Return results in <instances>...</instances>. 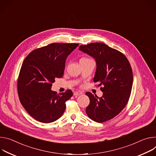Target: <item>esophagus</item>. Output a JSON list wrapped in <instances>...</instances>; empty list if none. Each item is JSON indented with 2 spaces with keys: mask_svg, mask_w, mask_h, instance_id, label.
<instances>
[{
  "mask_svg": "<svg viewBox=\"0 0 156 156\" xmlns=\"http://www.w3.org/2000/svg\"><path fill=\"white\" fill-rule=\"evenodd\" d=\"M83 92H80V91H75L74 92V96H78V95H80V94H82Z\"/></svg>",
  "mask_w": 156,
  "mask_h": 156,
  "instance_id": "obj_1",
  "label": "esophagus"
}]
</instances>
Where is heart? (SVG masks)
<instances>
[{
  "label": "heart",
  "mask_w": 156,
  "mask_h": 156,
  "mask_svg": "<svg viewBox=\"0 0 156 156\" xmlns=\"http://www.w3.org/2000/svg\"><path fill=\"white\" fill-rule=\"evenodd\" d=\"M90 60H92V59H90V58H88L83 57V58H82L80 59V62H83V61H90Z\"/></svg>",
  "instance_id": "b5f03b06"
}]
</instances>
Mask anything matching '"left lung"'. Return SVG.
<instances>
[{"label": "left lung", "mask_w": 156, "mask_h": 156, "mask_svg": "<svg viewBox=\"0 0 156 156\" xmlns=\"http://www.w3.org/2000/svg\"><path fill=\"white\" fill-rule=\"evenodd\" d=\"M79 49L95 58L97 69L94 82L103 86L101 97L85 93L90 99L86 113L96 122H105L118 115L128 102L133 81L130 63L122 53L104 43L80 45Z\"/></svg>", "instance_id": "obj_1"}]
</instances>
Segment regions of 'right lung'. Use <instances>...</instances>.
<instances>
[{
	"instance_id": "1",
	"label": "right lung",
	"mask_w": 156,
	"mask_h": 156,
	"mask_svg": "<svg viewBox=\"0 0 156 156\" xmlns=\"http://www.w3.org/2000/svg\"><path fill=\"white\" fill-rule=\"evenodd\" d=\"M77 43H54L32 51L20 71L17 90L21 104L34 119L49 123L59 119L66 109V101L73 93L59 94L51 90L52 84L64 74L67 56Z\"/></svg>"
}]
</instances>
